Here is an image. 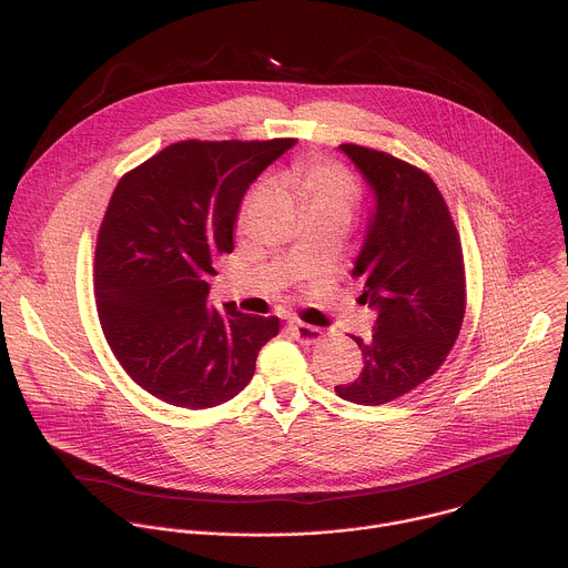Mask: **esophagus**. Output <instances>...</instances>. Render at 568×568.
<instances>
[{"instance_id": "1", "label": "esophagus", "mask_w": 568, "mask_h": 568, "mask_svg": "<svg viewBox=\"0 0 568 568\" xmlns=\"http://www.w3.org/2000/svg\"><path fill=\"white\" fill-rule=\"evenodd\" d=\"M287 326H290L292 335L296 337V342H301V344H316V342H321V331L314 328V326H307V323H303L298 318H292Z\"/></svg>"}]
</instances>
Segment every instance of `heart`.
<instances>
[{
	"label": "heart",
	"mask_w": 568,
	"mask_h": 568,
	"mask_svg": "<svg viewBox=\"0 0 568 568\" xmlns=\"http://www.w3.org/2000/svg\"><path fill=\"white\" fill-rule=\"evenodd\" d=\"M298 184L307 191V195L314 202H326V204H342L346 209L353 206L355 202V184L353 180L337 166L331 164H312L298 171ZM261 186H256L250 197L245 200V206H242V222L247 220L250 206L256 197Z\"/></svg>",
	"instance_id": "obj_1"
}]
</instances>
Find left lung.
<instances>
[{
	"mask_svg": "<svg viewBox=\"0 0 568 568\" xmlns=\"http://www.w3.org/2000/svg\"><path fill=\"white\" fill-rule=\"evenodd\" d=\"M373 206L353 276L375 312L373 339L353 337L364 368L337 395L377 407L423 384L449 355L465 312L463 252L449 209L427 173L386 152L344 143Z\"/></svg>",
	"mask_w": 568,
	"mask_h": 568,
	"instance_id": "8db88e82",
	"label": "left lung"
}]
</instances>
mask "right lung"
Segmentation results:
<instances>
[{"mask_svg":"<svg viewBox=\"0 0 568 568\" xmlns=\"http://www.w3.org/2000/svg\"><path fill=\"white\" fill-rule=\"evenodd\" d=\"M294 143L182 141L116 184L97 242V307L114 357L150 395L217 407L250 384L278 335L276 316L206 303L242 197Z\"/></svg>","mask_w":568,"mask_h":568,"instance_id":"obj_1","label":"right lung"}]
</instances>
